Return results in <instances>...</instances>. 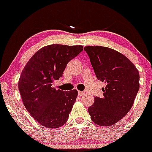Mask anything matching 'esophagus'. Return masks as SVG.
Wrapping results in <instances>:
<instances>
[{
  "label": "esophagus",
  "mask_w": 152,
  "mask_h": 152,
  "mask_svg": "<svg viewBox=\"0 0 152 152\" xmlns=\"http://www.w3.org/2000/svg\"><path fill=\"white\" fill-rule=\"evenodd\" d=\"M84 94H85V92L84 91H78V95L79 96L84 95Z\"/></svg>",
  "instance_id": "esophagus-1"
}]
</instances>
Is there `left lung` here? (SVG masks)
<instances>
[{
    "label": "left lung",
    "instance_id": "left-lung-1",
    "mask_svg": "<svg viewBox=\"0 0 152 152\" xmlns=\"http://www.w3.org/2000/svg\"><path fill=\"white\" fill-rule=\"evenodd\" d=\"M98 80L106 84L103 97H95L88 107L91 119L100 126H110L132 108L139 89V73L128 58L113 49L85 47Z\"/></svg>",
    "mask_w": 152,
    "mask_h": 152
}]
</instances>
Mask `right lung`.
<instances>
[{
    "label": "right lung",
    "instance_id": "add662e5",
    "mask_svg": "<svg viewBox=\"0 0 152 152\" xmlns=\"http://www.w3.org/2000/svg\"><path fill=\"white\" fill-rule=\"evenodd\" d=\"M83 50V46L50 45L34 54L20 75L18 88L26 109L39 124L58 128L67 122L77 96L76 90L53 88L62 77L67 63Z\"/></svg>",
    "mask_w": 152,
    "mask_h": 152
}]
</instances>
